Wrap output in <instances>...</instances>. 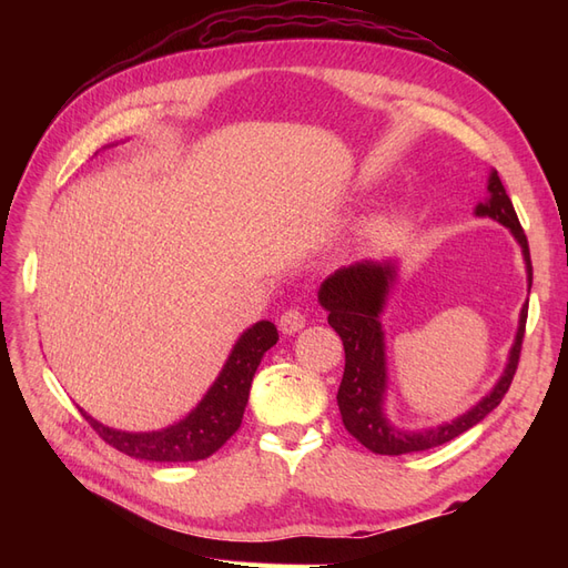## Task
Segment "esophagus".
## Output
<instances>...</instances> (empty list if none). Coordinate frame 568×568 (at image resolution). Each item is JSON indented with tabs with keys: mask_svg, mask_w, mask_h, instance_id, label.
<instances>
[{
	"mask_svg": "<svg viewBox=\"0 0 568 568\" xmlns=\"http://www.w3.org/2000/svg\"><path fill=\"white\" fill-rule=\"evenodd\" d=\"M305 326V315L298 311V307H288V311L282 313L280 317V329L284 334H296Z\"/></svg>",
	"mask_w": 568,
	"mask_h": 568,
	"instance_id": "34e87169",
	"label": "esophagus"
}]
</instances>
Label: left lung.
<instances>
[{"label":"left lung","instance_id":"obj_1","mask_svg":"<svg viewBox=\"0 0 568 568\" xmlns=\"http://www.w3.org/2000/svg\"><path fill=\"white\" fill-rule=\"evenodd\" d=\"M490 201L478 203L476 215H488L505 227L511 230L517 242L524 248V261L528 270V284H532V265L528 239L524 234L521 222L514 211L511 199L505 192L503 180L497 173L488 180ZM393 280L390 263H355L351 267L336 270L329 280H324L320 288V303L329 311L332 329L341 336L343 351H346V369L336 393L343 426L348 434L376 455H407L436 448V445L448 443L459 434L469 432L480 419L503 403L505 393L511 386L514 374L519 367L521 343L526 332L528 303L521 307L519 332L514 341L509 363L503 379L486 395L467 415L457 417L455 422L440 424L426 432H398L384 417V388H386V363H384V332L379 324V313L384 307L388 284Z\"/></svg>","mask_w":568,"mask_h":568}]
</instances>
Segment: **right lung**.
<instances>
[{
    "label": "right lung",
    "instance_id": "add662e5",
    "mask_svg": "<svg viewBox=\"0 0 568 568\" xmlns=\"http://www.w3.org/2000/svg\"><path fill=\"white\" fill-rule=\"evenodd\" d=\"M280 341L277 326L263 320L236 341L225 369L217 382L205 393L192 415L153 434H125L99 424L90 415L82 417L106 440L111 448L136 459L149 462H199L217 453L236 428L242 426L244 409L248 403V390L253 374L261 365L263 355Z\"/></svg>",
    "mask_w": 568,
    "mask_h": 568
}]
</instances>
